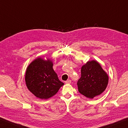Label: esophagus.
I'll return each mask as SVG.
<instances>
[{
  "label": "esophagus",
  "mask_w": 128,
  "mask_h": 128,
  "mask_svg": "<svg viewBox=\"0 0 128 128\" xmlns=\"http://www.w3.org/2000/svg\"><path fill=\"white\" fill-rule=\"evenodd\" d=\"M71 82H72V80H67L65 81L66 84H70Z\"/></svg>",
  "instance_id": "esophagus-1"
}]
</instances>
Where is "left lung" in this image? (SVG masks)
<instances>
[{
    "label": "left lung",
    "instance_id": "left-lung-1",
    "mask_svg": "<svg viewBox=\"0 0 128 128\" xmlns=\"http://www.w3.org/2000/svg\"><path fill=\"white\" fill-rule=\"evenodd\" d=\"M108 76L95 60L88 62L82 67L81 76L77 82L80 93L89 98L100 95L106 88Z\"/></svg>",
    "mask_w": 128,
    "mask_h": 128
}]
</instances>
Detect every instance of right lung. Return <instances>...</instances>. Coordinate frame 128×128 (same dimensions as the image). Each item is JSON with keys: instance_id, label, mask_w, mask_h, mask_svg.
Returning <instances> with one entry per match:
<instances>
[{"instance_id": "add662e5", "label": "right lung", "mask_w": 128, "mask_h": 128, "mask_svg": "<svg viewBox=\"0 0 128 128\" xmlns=\"http://www.w3.org/2000/svg\"><path fill=\"white\" fill-rule=\"evenodd\" d=\"M50 60L39 58L30 64L26 72L25 80L28 89L40 99H48L58 92L64 84L58 79Z\"/></svg>"}]
</instances>
